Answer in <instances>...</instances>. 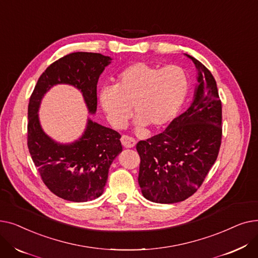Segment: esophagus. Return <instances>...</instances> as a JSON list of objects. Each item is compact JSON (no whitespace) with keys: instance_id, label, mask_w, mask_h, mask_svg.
I'll return each instance as SVG.
<instances>
[{"instance_id":"1","label":"esophagus","mask_w":258,"mask_h":258,"mask_svg":"<svg viewBox=\"0 0 258 258\" xmlns=\"http://www.w3.org/2000/svg\"><path fill=\"white\" fill-rule=\"evenodd\" d=\"M121 143L126 148H132L136 145V140L130 136H126V135H123V136L121 137Z\"/></svg>"}]
</instances>
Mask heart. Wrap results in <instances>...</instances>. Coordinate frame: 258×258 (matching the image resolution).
<instances>
[{
	"mask_svg": "<svg viewBox=\"0 0 258 258\" xmlns=\"http://www.w3.org/2000/svg\"><path fill=\"white\" fill-rule=\"evenodd\" d=\"M189 78L181 67L160 69L147 62H135L122 71L115 86L99 92V103L115 128L123 127L134 107L139 127L159 128L175 117L185 101Z\"/></svg>",
	"mask_w": 258,
	"mask_h": 258,
	"instance_id": "obj_1",
	"label": "heart"
}]
</instances>
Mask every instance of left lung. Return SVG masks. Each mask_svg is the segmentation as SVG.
I'll use <instances>...</instances> for the list:
<instances>
[{"label": "left lung", "mask_w": 258, "mask_h": 258, "mask_svg": "<svg viewBox=\"0 0 258 258\" xmlns=\"http://www.w3.org/2000/svg\"><path fill=\"white\" fill-rule=\"evenodd\" d=\"M190 58L198 71L194 101L167 128L139 141L138 182L143 197L172 204L191 197L218 158L222 140V102L207 68Z\"/></svg>", "instance_id": "1"}]
</instances>
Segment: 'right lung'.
I'll return each mask as SVG.
<instances>
[{"label":"right lung","instance_id":"right-lung-1","mask_svg":"<svg viewBox=\"0 0 258 258\" xmlns=\"http://www.w3.org/2000/svg\"><path fill=\"white\" fill-rule=\"evenodd\" d=\"M112 58L100 53L75 52L50 64L40 75L28 105V148L45 185L71 202H88L104 190L108 169L122 152L120 134L88 118L84 134L71 143L53 140L40 125L38 110L45 94L69 85L83 94L90 114L97 110V83Z\"/></svg>","mask_w":258,"mask_h":258}]
</instances>
